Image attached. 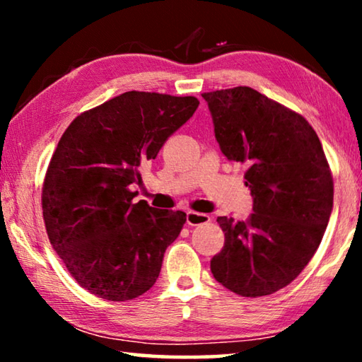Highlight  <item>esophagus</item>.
<instances>
[{
    "instance_id": "obj_1",
    "label": "esophagus",
    "mask_w": 362,
    "mask_h": 362,
    "mask_svg": "<svg viewBox=\"0 0 362 362\" xmlns=\"http://www.w3.org/2000/svg\"><path fill=\"white\" fill-rule=\"evenodd\" d=\"M211 220V217L207 214H201V212H193L189 211L187 212V223L189 226H198V225H204Z\"/></svg>"
}]
</instances>
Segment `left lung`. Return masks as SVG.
<instances>
[{
    "label": "left lung",
    "mask_w": 362,
    "mask_h": 362,
    "mask_svg": "<svg viewBox=\"0 0 362 362\" xmlns=\"http://www.w3.org/2000/svg\"><path fill=\"white\" fill-rule=\"evenodd\" d=\"M220 150L246 163L252 194L246 222L218 217L225 246L211 272L226 289L262 297L283 289L308 265L334 206L322 145L302 115L247 86L204 93Z\"/></svg>",
    "instance_id": "8db88e82"
}]
</instances>
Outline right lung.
<instances>
[{
    "label": "right lung",
    "mask_w": 362,
    "mask_h": 362,
    "mask_svg": "<svg viewBox=\"0 0 362 362\" xmlns=\"http://www.w3.org/2000/svg\"><path fill=\"white\" fill-rule=\"evenodd\" d=\"M199 100L129 90L66 127L42 185V217L52 247L76 283L124 302L156 283L187 214L140 199V168L192 118Z\"/></svg>",
    "instance_id": "add662e5"
}]
</instances>
